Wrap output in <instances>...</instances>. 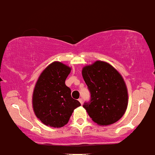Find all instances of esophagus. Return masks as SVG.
Masks as SVG:
<instances>
[{"label":"esophagus","mask_w":155,"mask_h":155,"mask_svg":"<svg viewBox=\"0 0 155 155\" xmlns=\"http://www.w3.org/2000/svg\"><path fill=\"white\" fill-rule=\"evenodd\" d=\"M78 101H79V102H80V103L81 104V105H82V104H83V98H79Z\"/></svg>","instance_id":"obj_1"}]
</instances>
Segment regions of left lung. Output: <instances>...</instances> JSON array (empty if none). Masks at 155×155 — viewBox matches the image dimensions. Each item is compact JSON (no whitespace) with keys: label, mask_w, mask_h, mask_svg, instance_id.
<instances>
[{"label":"left lung","mask_w":155,"mask_h":155,"mask_svg":"<svg viewBox=\"0 0 155 155\" xmlns=\"http://www.w3.org/2000/svg\"><path fill=\"white\" fill-rule=\"evenodd\" d=\"M82 76L91 94L83 107L93 121L102 126L118 121L128 103L127 87L120 73L110 64L96 61L83 68Z\"/></svg>","instance_id":"obj_1"}]
</instances>
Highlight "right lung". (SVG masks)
<instances>
[{
    "label": "right lung",
    "mask_w": 155,
    "mask_h": 155,
    "mask_svg": "<svg viewBox=\"0 0 155 155\" xmlns=\"http://www.w3.org/2000/svg\"><path fill=\"white\" fill-rule=\"evenodd\" d=\"M71 68L54 62L43 71L35 84L32 105L35 116L49 127H62L68 124L74 109L81 103L71 97L65 81Z\"/></svg>",
    "instance_id": "1"
}]
</instances>
